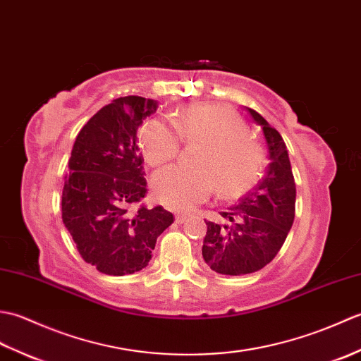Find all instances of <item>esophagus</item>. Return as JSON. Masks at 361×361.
Segmentation results:
<instances>
[{
	"label": "esophagus",
	"instance_id": "34e87169",
	"mask_svg": "<svg viewBox=\"0 0 361 361\" xmlns=\"http://www.w3.org/2000/svg\"><path fill=\"white\" fill-rule=\"evenodd\" d=\"M189 219V216H188V214H176V216H175V221H176V224H185V221Z\"/></svg>",
	"mask_w": 361,
	"mask_h": 361
}]
</instances>
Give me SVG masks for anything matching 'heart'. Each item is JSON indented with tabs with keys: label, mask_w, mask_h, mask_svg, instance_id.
Returning a JSON list of instances; mask_svg holds the SVG:
<instances>
[{
	"label": "heart",
	"mask_w": 361,
	"mask_h": 361,
	"mask_svg": "<svg viewBox=\"0 0 361 361\" xmlns=\"http://www.w3.org/2000/svg\"><path fill=\"white\" fill-rule=\"evenodd\" d=\"M172 127L157 119L140 130V147L152 167L167 164L178 155L181 142L200 144L194 166L167 167L152 180L157 202L172 209H189L204 202L214 188L226 198H235L255 188L265 167L262 147L248 140L243 119L224 105H188L176 111Z\"/></svg>",
	"instance_id": "obj_1"
}]
</instances>
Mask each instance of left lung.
<instances>
[{
	"instance_id": "8db88e82",
	"label": "left lung",
	"mask_w": 361,
	"mask_h": 361,
	"mask_svg": "<svg viewBox=\"0 0 361 361\" xmlns=\"http://www.w3.org/2000/svg\"><path fill=\"white\" fill-rule=\"evenodd\" d=\"M264 132L268 149L267 173L234 206L220 212L221 224L206 221L202 255L211 270L242 276L270 264L287 239L295 220L296 186L287 145L276 128L248 109Z\"/></svg>"
}]
</instances>
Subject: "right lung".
I'll use <instances>...</instances> for the list:
<instances>
[{
    "label": "right lung",
    "instance_id": "1",
    "mask_svg": "<svg viewBox=\"0 0 361 361\" xmlns=\"http://www.w3.org/2000/svg\"><path fill=\"white\" fill-rule=\"evenodd\" d=\"M158 109L140 96L119 97L82 127L68 161L62 219L82 259L124 276L149 265L158 235L173 224L163 206H136L147 194L136 132Z\"/></svg>",
    "mask_w": 361,
    "mask_h": 361
}]
</instances>
